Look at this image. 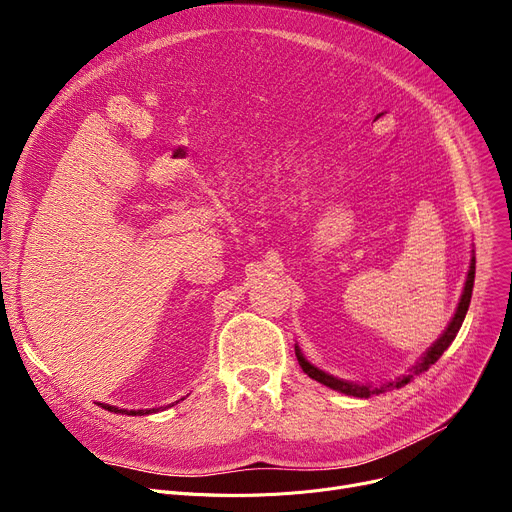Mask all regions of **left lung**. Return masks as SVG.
Returning <instances> with one entry per match:
<instances>
[{
  "instance_id": "8db88e82",
  "label": "left lung",
  "mask_w": 512,
  "mask_h": 512,
  "mask_svg": "<svg viewBox=\"0 0 512 512\" xmlns=\"http://www.w3.org/2000/svg\"><path fill=\"white\" fill-rule=\"evenodd\" d=\"M473 280H475V257L471 259V267H469V274H467V282H465V290H463L461 303H459V307H456V313H454L452 321L448 324L446 332H444V334L438 338V342L423 355V359L413 367V371H411L409 375H402V378H398L396 382H390V384L380 386V388H367V386H357V384H348V382L336 380V378H332V375H328V373H324V371H319L317 367H313V365L301 355L299 346H297V348H294V351H297L299 365L303 367V371L309 375L311 380H315V382H319V384H324V386H328V388H332V390L344 392V394H348V396L369 398L371 394H382V392H386L388 388H402L405 384H409V382L415 378V375H419V373H423V371H427L429 367H432V365L442 357V353L446 351V348L452 344V340L456 338V334H459V330H461V326H463V319H465L467 309H469V303H471Z\"/></svg>"
}]
</instances>
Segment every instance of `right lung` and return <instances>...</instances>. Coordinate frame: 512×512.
I'll list each match as a JSON object with an SVG mask.
<instances>
[{
	"label": "right lung",
	"instance_id": "obj_1",
	"mask_svg": "<svg viewBox=\"0 0 512 512\" xmlns=\"http://www.w3.org/2000/svg\"><path fill=\"white\" fill-rule=\"evenodd\" d=\"M103 409H107V411H112V413H122V415H149L151 411H155V409H151V411H124V409H118V407H110V405H101Z\"/></svg>",
	"mask_w": 512,
	"mask_h": 512
}]
</instances>
